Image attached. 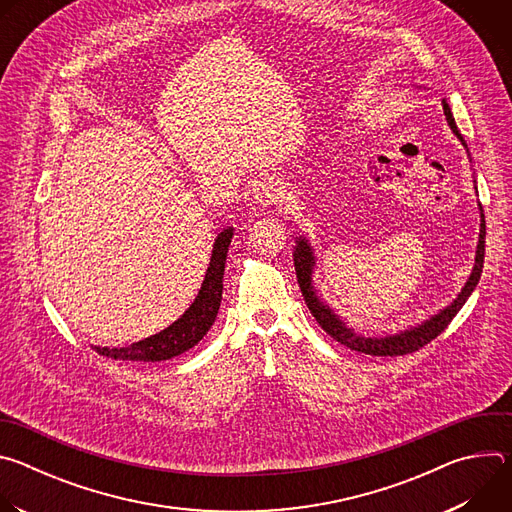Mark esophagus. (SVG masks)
Returning <instances> with one entry per match:
<instances>
[{
    "label": "esophagus",
    "mask_w": 512,
    "mask_h": 512,
    "mask_svg": "<svg viewBox=\"0 0 512 512\" xmlns=\"http://www.w3.org/2000/svg\"><path fill=\"white\" fill-rule=\"evenodd\" d=\"M251 198L259 206L277 204L285 198V186L279 178H259L251 188Z\"/></svg>",
    "instance_id": "1"
}]
</instances>
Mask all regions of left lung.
<instances>
[{
	"mask_svg": "<svg viewBox=\"0 0 512 512\" xmlns=\"http://www.w3.org/2000/svg\"><path fill=\"white\" fill-rule=\"evenodd\" d=\"M444 113L448 117V123L452 127V131L458 135L460 141L462 135L456 127L454 115L448 107V103L444 101ZM484 239H486V223H484V214H482V225H480V241H478V251H476V265L472 269L470 279L466 281L464 289L460 291V296L454 300L452 306H448L446 310H442L437 316H433L431 320L423 322L417 328H411L407 332L395 334V336H385V338H369L362 334H354L350 328L344 326V322L332 314V310L328 306H324L316 291L312 287V269H314V255L310 245L300 239L296 249H294V263H296V273H298V283L302 289V296L312 312V316L316 318V322L322 326V330L326 334H330L336 342L344 344L346 348L354 350V352H362V354H371V356H401V354H411L415 350H419L421 346L429 344L433 338L440 336L448 324L454 320V316L460 312V308L466 304V300L470 298V294L474 291L480 275H482V267H484Z\"/></svg>",
	"mask_w": 512,
	"mask_h": 512,
	"instance_id": "obj_1",
	"label": "left lung"
}]
</instances>
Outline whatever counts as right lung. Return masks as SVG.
<instances>
[{"mask_svg":"<svg viewBox=\"0 0 512 512\" xmlns=\"http://www.w3.org/2000/svg\"><path fill=\"white\" fill-rule=\"evenodd\" d=\"M231 239H233V229H225L216 237L210 265L198 296L178 322H174L170 328L162 330L160 334L139 340L131 346H123V348L95 346V350L115 360L119 358V360L156 362V360L174 358L190 350L194 344H198L214 324L218 306H221V300H223V275H225V263H227V251H229Z\"/></svg>","mask_w":512,"mask_h":512,"instance_id":"1","label":"right lung"}]
</instances>
